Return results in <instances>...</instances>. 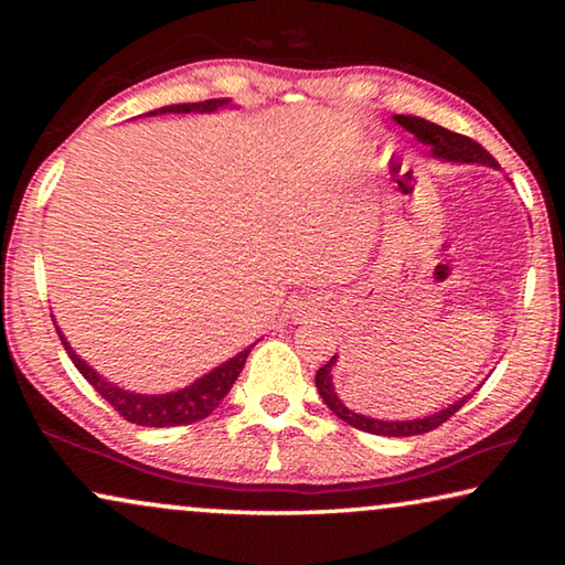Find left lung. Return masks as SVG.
<instances>
[{
	"mask_svg": "<svg viewBox=\"0 0 565 565\" xmlns=\"http://www.w3.org/2000/svg\"><path fill=\"white\" fill-rule=\"evenodd\" d=\"M394 119L406 131L414 134L420 145H426L428 151H431V157H436V159L456 161V164H483V167L499 169V161H495L489 154V151L478 145V141L463 137V134L448 131L444 127H438V124L426 121L420 117H404V114H396ZM333 366H337V356H331L329 363H323V366L317 371V388H319V394L323 398V404H327L341 420H347V424H351L353 428H359V431H366V434L396 436V438L398 436L428 434V431H434V428L441 426L444 420L451 418L456 411L468 401V396H463V398H458L456 404L436 411V414H431V416L414 418V420H384V418H371V416H363V414H353V411L337 396V391H333V381H331L333 379L331 376Z\"/></svg>",
	"mask_w": 565,
	"mask_h": 565,
	"instance_id": "left-lung-1",
	"label": "left lung"
}]
</instances>
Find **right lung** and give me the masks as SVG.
I'll use <instances>...</instances> for the list:
<instances>
[{
    "instance_id": "obj_1",
    "label": "right lung",
    "mask_w": 565,
    "mask_h": 565,
    "mask_svg": "<svg viewBox=\"0 0 565 565\" xmlns=\"http://www.w3.org/2000/svg\"><path fill=\"white\" fill-rule=\"evenodd\" d=\"M224 107H234L232 99H206V102H191V104H169V107H161L149 111L147 117H157V114H204V111H216ZM56 327V321H54ZM56 333L64 343L66 353L74 361V366L79 369V374L89 381V384L99 391V394L109 401V404L119 411V414L131 420L137 426H149V428H167V426H186L194 424V420L206 418L212 411L222 404L224 396L232 391L234 381L242 374L246 356L252 353V347L238 351L224 363H218L216 369L209 371L202 379H196L194 384H189L179 391H169V394H134V391L121 388L111 384L109 379H104L97 369H92L87 361H84L79 353H76L70 341H66L64 333L56 327Z\"/></svg>"
}]
</instances>
